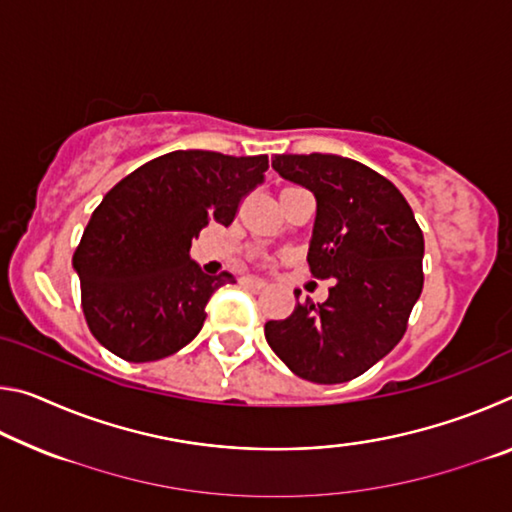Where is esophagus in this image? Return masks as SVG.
<instances>
[{"mask_svg": "<svg viewBox=\"0 0 512 512\" xmlns=\"http://www.w3.org/2000/svg\"><path fill=\"white\" fill-rule=\"evenodd\" d=\"M241 284H246V287H253V289H264L266 287V280H262V277L246 275L244 280H241Z\"/></svg>", "mask_w": 512, "mask_h": 512, "instance_id": "34e87169", "label": "esophagus"}]
</instances>
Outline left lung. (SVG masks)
Wrapping results in <instances>:
<instances>
[{"label":"left lung","instance_id":"left-lung-1","mask_svg":"<svg viewBox=\"0 0 512 512\" xmlns=\"http://www.w3.org/2000/svg\"><path fill=\"white\" fill-rule=\"evenodd\" d=\"M273 169L316 196L307 262L332 289L323 305L307 298L268 320L266 341L298 377L343 384L402 341L424 284L422 230L400 189L357 160L275 155Z\"/></svg>","mask_w":512,"mask_h":512}]
</instances>
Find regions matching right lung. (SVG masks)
Listing matches in <instances>:
<instances>
[{
	"instance_id": "obj_1",
	"label": "right lung",
	"mask_w": 512,
	"mask_h": 512,
	"mask_svg": "<svg viewBox=\"0 0 512 512\" xmlns=\"http://www.w3.org/2000/svg\"><path fill=\"white\" fill-rule=\"evenodd\" d=\"M266 169V155L173 151L103 196L72 259L85 320L103 348L146 363L201 332L207 300L235 275L203 273L189 257L192 239L210 221H235Z\"/></svg>"
}]
</instances>
